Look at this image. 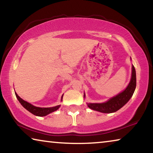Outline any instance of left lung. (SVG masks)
<instances>
[{"label":"left lung","instance_id":"1","mask_svg":"<svg viewBox=\"0 0 153 153\" xmlns=\"http://www.w3.org/2000/svg\"><path fill=\"white\" fill-rule=\"evenodd\" d=\"M136 86V70L132 65L131 78L128 87L122 92L111 98L108 101L103 103H88V107L92 110L99 111L101 113H111L115 112L125 105L132 97ZM85 96V94H84Z\"/></svg>","mask_w":153,"mask_h":153}]
</instances>
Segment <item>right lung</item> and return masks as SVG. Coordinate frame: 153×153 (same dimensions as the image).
Instances as JSON below:
<instances>
[{
	"instance_id": "obj_1",
	"label": "right lung",
	"mask_w": 153,
	"mask_h": 153,
	"mask_svg": "<svg viewBox=\"0 0 153 153\" xmlns=\"http://www.w3.org/2000/svg\"><path fill=\"white\" fill-rule=\"evenodd\" d=\"M15 93L18 100H19V102L21 103V105H22L23 107L25 108V109H27L28 111H30V113H32V114H33V115L36 116H39V117L46 116L48 115L49 113L56 111L59 107H60V105L56 106V107H49V108H40V107H35V106L31 105L30 103L25 101V100H23L22 98H21L19 96L17 95L16 92ZM62 98H63V96H62Z\"/></svg>"
}]
</instances>
